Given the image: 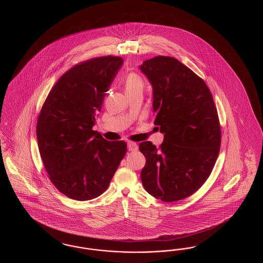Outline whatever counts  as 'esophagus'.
<instances>
[{
	"instance_id": "1",
	"label": "esophagus",
	"mask_w": 263,
	"mask_h": 263,
	"mask_svg": "<svg viewBox=\"0 0 263 263\" xmlns=\"http://www.w3.org/2000/svg\"><path fill=\"white\" fill-rule=\"evenodd\" d=\"M128 151L129 152H136L138 151V144L134 142H128Z\"/></svg>"
}]
</instances>
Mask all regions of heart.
Returning a JSON list of instances; mask_svg holds the SVG:
<instances>
[{"instance_id":"heart-1","label":"heart","mask_w":263,"mask_h":263,"mask_svg":"<svg viewBox=\"0 0 263 263\" xmlns=\"http://www.w3.org/2000/svg\"><path fill=\"white\" fill-rule=\"evenodd\" d=\"M124 86L126 92L129 93L138 89H143L144 84L142 77L139 74L135 72H130L124 79Z\"/></svg>"}]
</instances>
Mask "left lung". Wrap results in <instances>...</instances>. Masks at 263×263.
Here are the masks:
<instances>
[{
    "mask_svg": "<svg viewBox=\"0 0 263 263\" xmlns=\"http://www.w3.org/2000/svg\"><path fill=\"white\" fill-rule=\"evenodd\" d=\"M153 88L154 124L164 134L156 147L140 143L145 157V191L166 202L185 199L206 181L218 158L221 125L205 82L173 57L157 56L140 66Z\"/></svg>",
    "mask_w": 263,
    "mask_h": 263,
    "instance_id": "obj_1",
    "label": "left lung"
}]
</instances>
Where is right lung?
<instances>
[{
	"label": "right lung",
	"instance_id": "obj_1",
	"mask_svg": "<svg viewBox=\"0 0 263 263\" xmlns=\"http://www.w3.org/2000/svg\"><path fill=\"white\" fill-rule=\"evenodd\" d=\"M123 60L93 58L75 64L60 77L41 107L36 138L51 182L66 197L89 200L111 182L127 144L109 142L92 130L105 92Z\"/></svg>",
	"mask_w": 263,
	"mask_h": 263
}]
</instances>
